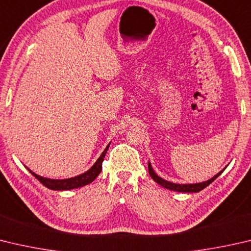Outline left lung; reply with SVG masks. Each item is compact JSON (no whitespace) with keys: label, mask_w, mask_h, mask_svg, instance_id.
Returning <instances> with one entry per match:
<instances>
[{"label":"left lung","mask_w":251,"mask_h":251,"mask_svg":"<svg viewBox=\"0 0 251 251\" xmlns=\"http://www.w3.org/2000/svg\"><path fill=\"white\" fill-rule=\"evenodd\" d=\"M226 169V167L223 169L222 171H220L217 173V175L214 176L211 179L207 180V181H204V182H200V183H192V184H180V183H173V182L170 181H167L165 179H162L161 176H159L154 170L152 169L151 167V163L148 161V171H149V175L150 176L152 177L154 182H157L159 185L163 186L165 189L168 190H171V191H176V192H184V193H193V192H200V191L203 190L204 188H206L207 185H209L212 183V182L216 179L218 176L222 175V172Z\"/></svg>","instance_id":"left-lung-1"}]
</instances>
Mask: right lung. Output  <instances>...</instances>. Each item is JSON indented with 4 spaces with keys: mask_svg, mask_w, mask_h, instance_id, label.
<instances>
[{
    "mask_svg": "<svg viewBox=\"0 0 251 251\" xmlns=\"http://www.w3.org/2000/svg\"><path fill=\"white\" fill-rule=\"evenodd\" d=\"M111 143L106 146V148L104 149V151L101 153V156L99 157V159L95 161L94 165L90 168L88 171H85L81 175L74 176V177H69V179H48V177H44L40 176L38 175H36L31 170L28 171L33 175L36 179H37L40 183H43L46 188L50 190H54V191H67V190H72V189H78L81 188V186H84L86 184H90L91 182H93L97 176L100 175V172L102 171V162L105 158V154L107 152V149L110 147Z\"/></svg>",
    "mask_w": 251,
    "mask_h": 251,
    "instance_id": "obj_1",
    "label": "right lung"
}]
</instances>
